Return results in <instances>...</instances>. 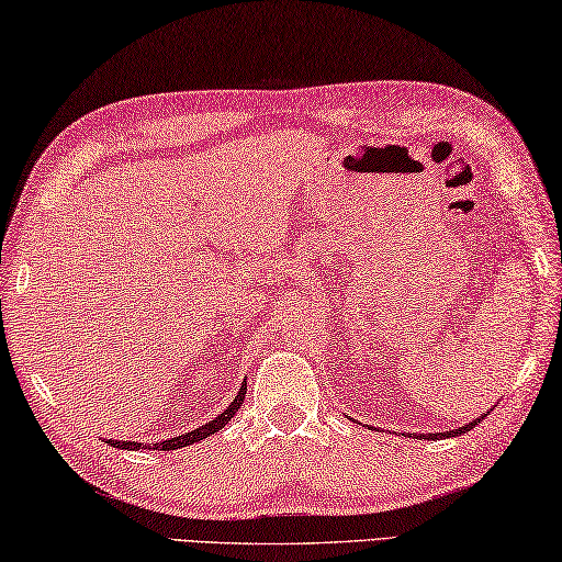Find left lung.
Returning a JSON list of instances; mask_svg holds the SVG:
<instances>
[{"label":"left lung","instance_id":"8db88e82","mask_svg":"<svg viewBox=\"0 0 562 562\" xmlns=\"http://www.w3.org/2000/svg\"><path fill=\"white\" fill-rule=\"evenodd\" d=\"M485 416H488V413H485ZM485 416H477L475 420H471V423H465V426H461V428H453V430H446V434H418V436H413V434H408V438H418V440H436V438H453V436H461V434H465V430H471V428H475L477 423H481V418H485Z\"/></svg>","mask_w":562,"mask_h":562}]
</instances>
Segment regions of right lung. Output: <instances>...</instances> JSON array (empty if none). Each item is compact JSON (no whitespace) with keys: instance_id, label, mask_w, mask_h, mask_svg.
<instances>
[{"instance_id":"obj_1","label":"right lung","mask_w":562,"mask_h":562,"mask_svg":"<svg viewBox=\"0 0 562 562\" xmlns=\"http://www.w3.org/2000/svg\"><path fill=\"white\" fill-rule=\"evenodd\" d=\"M246 398V381L241 383V389H238L236 398L228 403V408L224 413H218V416L214 420L204 423V426H199L196 430H191V434H183V436H177V438H169V440H159V443H136V440H112L109 438L106 443L114 446V448H122V450H179V448H187L191 443H199V440H204L209 436H214L216 430H221L226 426L228 420H232L236 416V411L241 408V403Z\"/></svg>"}]
</instances>
